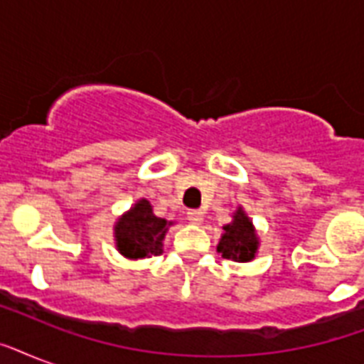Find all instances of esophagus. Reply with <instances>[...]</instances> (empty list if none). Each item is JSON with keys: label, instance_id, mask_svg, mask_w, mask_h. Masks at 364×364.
Here are the masks:
<instances>
[{"label": "esophagus", "instance_id": "obj_1", "mask_svg": "<svg viewBox=\"0 0 364 364\" xmlns=\"http://www.w3.org/2000/svg\"><path fill=\"white\" fill-rule=\"evenodd\" d=\"M187 219L193 223V225H200V223L204 221V213L200 210H191L187 211Z\"/></svg>", "mask_w": 364, "mask_h": 364}]
</instances>
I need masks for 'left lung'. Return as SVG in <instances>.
Masks as SVG:
<instances>
[{
	"label": "left lung",
	"instance_id": "1",
	"mask_svg": "<svg viewBox=\"0 0 364 364\" xmlns=\"http://www.w3.org/2000/svg\"><path fill=\"white\" fill-rule=\"evenodd\" d=\"M225 234L217 245V251L223 255V259H232L236 262H249L255 259L259 249V236L255 232V227L247 213L238 208L232 215V221L223 227Z\"/></svg>",
	"mask_w": 364,
	"mask_h": 364
}]
</instances>
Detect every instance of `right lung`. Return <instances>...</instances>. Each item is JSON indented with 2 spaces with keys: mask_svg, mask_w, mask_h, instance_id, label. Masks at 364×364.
Here are the masks:
<instances>
[{
  "mask_svg": "<svg viewBox=\"0 0 364 364\" xmlns=\"http://www.w3.org/2000/svg\"><path fill=\"white\" fill-rule=\"evenodd\" d=\"M171 221L153 213L149 200H137L130 210L115 223V242L119 253L126 259H145L162 253L164 240Z\"/></svg>",
  "mask_w": 364,
  "mask_h": 364,
  "instance_id": "1",
  "label": "right lung"
}]
</instances>
